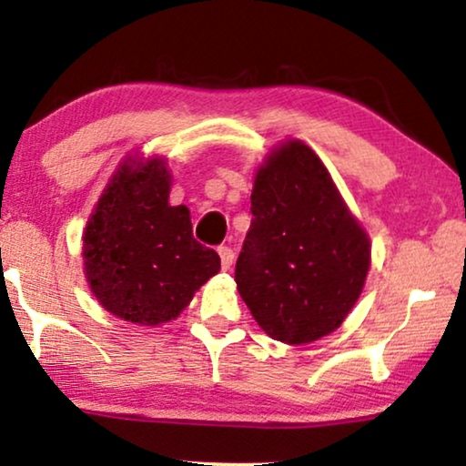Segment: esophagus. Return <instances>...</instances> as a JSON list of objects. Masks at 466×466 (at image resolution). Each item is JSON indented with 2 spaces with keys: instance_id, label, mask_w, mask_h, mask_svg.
I'll use <instances>...</instances> for the list:
<instances>
[{
  "instance_id": "obj_1",
  "label": "esophagus",
  "mask_w": 466,
  "mask_h": 466,
  "mask_svg": "<svg viewBox=\"0 0 466 466\" xmlns=\"http://www.w3.org/2000/svg\"><path fill=\"white\" fill-rule=\"evenodd\" d=\"M218 251H219V258H221V268H224V270H230L232 264H234V251L230 247H219Z\"/></svg>"
}]
</instances>
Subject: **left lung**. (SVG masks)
<instances>
[{"instance_id":"obj_1","label":"left lung","mask_w":466,"mask_h":466,"mask_svg":"<svg viewBox=\"0 0 466 466\" xmlns=\"http://www.w3.org/2000/svg\"><path fill=\"white\" fill-rule=\"evenodd\" d=\"M236 287L272 339L329 336L361 296L371 242L314 149L287 139L255 173Z\"/></svg>"}]
</instances>
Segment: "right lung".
Returning <instances> with one entry per match:
<instances>
[{"mask_svg": "<svg viewBox=\"0 0 466 466\" xmlns=\"http://www.w3.org/2000/svg\"><path fill=\"white\" fill-rule=\"evenodd\" d=\"M168 194L167 160L128 154L82 236L84 274L96 301L143 327L175 320L221 268L219 255L194 240L189 208L170 207Z\"/></svg>", "mask_w": 466, "mask_h": 466, "instance_id": "right-lung-1", "label": "right lung"}]
</instances>
